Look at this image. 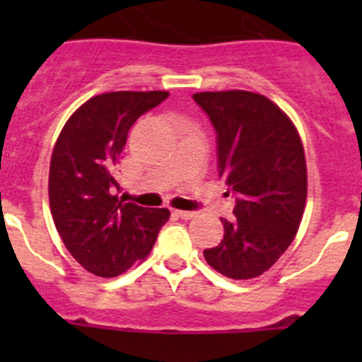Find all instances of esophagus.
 Returning a JSON list of instances; mask_svg holds the SVG:
<instances>
[{
    "mask_svg": "<svg viewBox=\"0 0 362 362\" xmlns=\"http://www.w3.org/2000/svg\"><path fill=\"white\" fill-rule=\"evenodd\" d=\"M175 216L181 217V219H192L196 216V212H190V210H175Z\"/></svg>",
    "mask_w": 362,
    "mask_h": 362,
    "instance_id": "esophagus-1",
    "label": "esophagus"
}]
</instances>
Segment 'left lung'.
Segmentation results:
<instances>
[{"instance_id":"left-lung-1","label":"left lung","mask_w":362,"mask_h":362,"mask_svg":"<svg viewBox=\"0 0 362 362\" xmlns=\"http://www.w3.org/2000/svg\"><path fill=\"white\" fill-rule=\"evenodd\" d=\"M217 143V170L235 197L225 238L204 250L206 263L230 279L267 272L292 245L306 203V161L292 121L277 105L246 90L199 92Z\"/></svg>"}]
</instances>
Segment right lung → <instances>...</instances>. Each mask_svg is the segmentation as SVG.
Listing matches in <instances>:
<instances>
[{"label":"right lung","mask_w":362,"mask_h":362,"mask_svg":"<svg viewBox=\"0 0 362 362\" xmlns=\"http://www.w3.org/2000/svg\"><path fill=\"white\" fill-rule=\"evenodd\" d=\"M168 92H107L66 121L50 159L49 197L66 250L85 270L116 277L145 259L170 212L119 199L116 165L137 117Z\"/></svg>","instance_id":"obj_1"}]
</instances>
